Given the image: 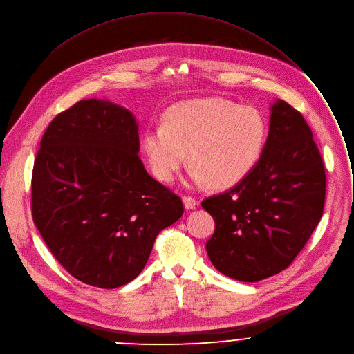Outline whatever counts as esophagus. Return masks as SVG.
<instances>
[{
	"label": "esophagus",
	"instance_id": "34e87169",
	"mask_svg": "<svg viewBox=\"0 0 354 354\" xmlns=\"http://www.w3.org/2000/svg\"><path fill=\"white\" fill-rule=\"evenodd\" d=\"M183 206L186 210H194L198 206V201L192 196H183Z\"/></svg>",
	"mask_w": 354,
	"mask_h": 354
}]
</instances>
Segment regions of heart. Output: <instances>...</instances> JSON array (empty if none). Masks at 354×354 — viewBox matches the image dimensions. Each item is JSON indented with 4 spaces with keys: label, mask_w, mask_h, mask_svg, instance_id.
Listing matches in <instances>:
<instances>
[{
    "label": "heart",
    "mask_w": 354,
    "mask_h": 354,
    "mask_svg": "<svg viewBox=\"0 0 354 354\" xmlns=\"http://www.w3.org/2000/svg\"><path fill=\"white\" fill-rule=\"evenodd\" d=\"M268 137L264 114L251 106L209 97L167 110L164 124L148 125L142 149L153 175L172 182L187 154L195 183L217 189L237 185L259 164Z\"/></svg>",
    "instance_id": "b5f03b06"
}]
</instances>
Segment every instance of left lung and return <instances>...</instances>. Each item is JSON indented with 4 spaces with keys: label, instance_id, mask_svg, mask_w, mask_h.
Masks as SVG:
<instances>
[{
    "label": "left lung",
    "instance_id": "left-lung-1",
    "mask_svg": "<svg viewBox=\"0 0 354 354\" xmlns=\"http://www.w3.org/2000/svg\"><path fill=\"white\" fill-rule=\"evenodd\" d=\"M325 195V167L310 128L278 99L259 164L230 190L202 202L216 223L206 243L212 264L243 282L283 271L317 226Z\"/></svg>",
    "mask_w": 354,
    "mask_h": 354
}]
</instances>
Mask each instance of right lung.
<instances>
[{
    "label": "right lung",
    "instance_id": "obj_1",
    "mask_svg": "<svg viewBox=\"0 0 354 354\" xmlns=\"http://www.w3.org/2000/svg\"><path fill=\"white\" fill-rule=\"evenodd\" d=\"M140 152L130 110L80 100L57 114L32 172V217L55 259L76 279L113 289L144 270L160 230L183 214Z\"/></svg>",
    "mask_w": 354,
    "mask_h": 354
}]
</instances>
